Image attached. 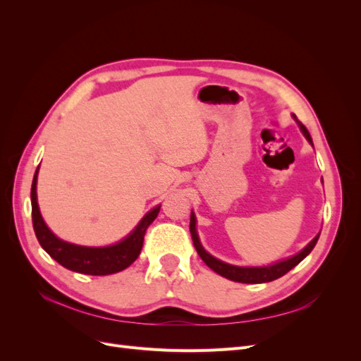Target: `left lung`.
<instances>
[{"label":"left lung","instance_id":"1","mask_svg":"<svg viewBox=\"0 0 361 361\" xmlns=\"http://www.w3.org/2000/svg\"><path fill=\"white\" fill-rule=\"evenodd\" d=\"M293 118L297 120V117H295V116H293ZM297 123L300 125V129H301V133L304 134V137L307 138L309 143L313 146V141H312V137L309 134L307 128H305L301 122H298V120H297ZM190 232H191V238H192L195 250H197L199 256L202 257V260L204 262L207 267H209L212 271H215L216 274H220V276H223L228 280L238 281V283H251V285H256V283H268V281H272L276 279H280L281 276H285L286 272H289L293 267H297L300 262L310 253L313 247L316 245V243H318L319 235H321V233L316 235L312 239V241L300 251V253H297L289 259L280 260V262H277V264H272V265H268V267H236V265L226 264V262H221L220 259L211 256L202 247L197 231H195V215H194V212H191Z\"/></svg>","mask_w":361,"mask_h":361}]
</instances>
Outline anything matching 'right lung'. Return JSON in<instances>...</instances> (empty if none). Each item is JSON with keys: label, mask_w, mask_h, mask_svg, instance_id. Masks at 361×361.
Wrapping results in <instances>:
<instances>
[{"label": "right lung", "mask_w": 361, "mask_h": 361, "mask_svg": "<svg viewBox=\"0 0 361 361\" xmlns=\"http://www.w3.org/2000/svg\"><path fill=\"white\" fill-rule=\"evenodd\" d=\"M37 173L39 167L35 173L31 185V216H32V227L37 236V241L47 253L57 260L64 268H68L75 272H81L87 276H108L116 274L118 271H123L138 257L141 248H143V241L147 227L154 223L161 209L158 204L154 209L149 211L137 227L130 232L122 241L108 245V247H84L75 245L71 243L63 241V239L54 235L48 226L43 221V218L39 211L37 204Z\"/></svg>", "instance_id": "1"}]
</instances>
